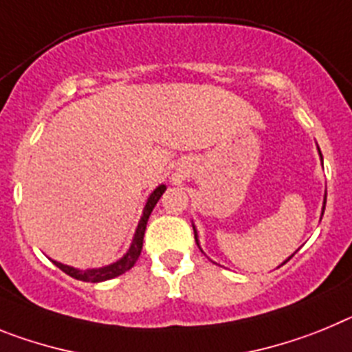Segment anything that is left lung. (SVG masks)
I'll return each mask as SVG.
<instances>
[{
	"label": "left lung",
	"mask_w": 352,
	"mask_h": 352,
	"mask_svg": "<svg viewBox=\"0 0 352 352\" xmlns=\"http://www.w3.org/2000/svg\"><path fill=\"white\" fill-rule=\"evenodd\" d=\"M320 157H322V155H320ZM324 207H326V198H324ZM195 239H197V232H195ZM197 244H198V239H197ZM290 258H292V256H289V258H287L285 262H289ZM285 262H283V264H285Z\"/></svg>",
	"instance_id": "1"
}]
</instances>
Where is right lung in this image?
Returning a JSON list of instances; mask_svg holds the SVG:
<instances>
[{"mask_svg":"<svg viewBox=\"0 0 352 352\" xmlns=\"http://www.w3.org/2000/svg\"><path fill=\"white\" fill-rule=\"evenodd\" d=\"M164 189H166V186H159L154 193L148 197L145 209H143V216L138 223V228H136V234H134L133 244H131L129 252L125 253L120 261L115 262V264H111V265H106V267L87 269V271H79V269L69 267V265H63V264H60V262H54V264H56V267H60L63 273L69 274V276H72V278H76V280H81V282H90V283L106 282V280H111V278L120 276V274H124L125 271H129V269L136 264L140 253H142L143 235H145L146 221H148V216H151L152 209L155 207V204H157V200L161 198V195L164 193Z\"/></svg>","mask_w":352,"mask_h":352,"instance_id":"right-lung-1","label":"right lung"}]
</instances>
